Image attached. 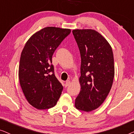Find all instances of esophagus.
<instances>
[{"instance_id":"obj_1","label":"esophagus","mask_w":134,"mask_h":134,"mask_svg":"<svg viewBox=\"0 0 134 134\" xmlns=\"http://www.w3.org/2000/svg\"><path fill=\"white\" fill-rule=\"evenodd\" d=\"M70 84V81H69V80H67L66 82H65V86L66 87H67V86H69Z\"/></svg>"}]
</instances>
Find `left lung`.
Returning <instances> with one entry per match:
<instances>
[{
	"mask_svg": "<svg viewBox=\"0 0 134 134\" xmlns=\"http://www.w3.org/2000/svg\"><path fill=\"white\" fill-rule=\"evenodd\" d=\"M80 52L81 91L75 99L80 110L90 112L103 104L112 87L115 75L112 49L94 30H73Z\"/></svg>",
	"mask_w": 134,
	"mask_h": 134,
	"instance_id": "1",
	"label": "left lung"
}]
</instances>
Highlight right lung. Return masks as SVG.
I'll list each match as a JSON object with an SVG mask.
<instances>
[{
	"instance_id": "add662e5",
	"label": "right lung",
	"mask_w": 134,
	"mask_h": 134,
	"mask_svg": "<svg viewBox=\"0 0 134 134\" xmlns=\"http://www.w3.org/2000/svg\"><path fill=\"white\" fill-rule=\"evenodd\" d=\"M70 29L48 27L32 35L20 58L19 78L25 97L37 109L54 107L63 86L54 75L52 56Z\"/></svg>"
}]
</instances>
